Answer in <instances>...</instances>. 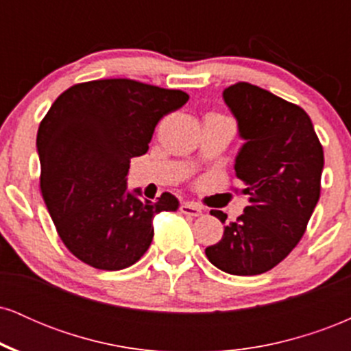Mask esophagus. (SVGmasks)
Returning <instances> with one entry per match:
<instances>
[{
    "instance_id": "1",
    "label": "esophagus",
    "mask_w": 351,
    "mask_h": 351,
    "mask_svg": "<svg viewBox=\"0 0 351 351\" xmlns=\"http://www.w3.org/2000/svg\"><path fill=\"white\" fill-rule=\"evenodd\" d=\"M180 211L183 213V215L193 216V217L203 215V209H201L199 206H196V204H193V203H183L180 206Z\"/></svg>"
}]
</instances>
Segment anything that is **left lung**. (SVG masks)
<instances>
[{
    "label": "left lung",
    "mask_w": 351,
    "mask_h": 351,
    "mask_svg": "<svg viewBox=\"0 0 351 351\" xmlns=\"http://www.w3.org/2000/svg\"><path fill=\"white\" fill-rule=\"evenodd\" d=\"M224 104L244 140L234 160L249 206L206 247L209 263L232 276H257L291 254L320 198L324 148L307 112L264 88L239 82L224 88Z\"/></svg>",
    "instance_id": "obj_1"
}]
</instances>
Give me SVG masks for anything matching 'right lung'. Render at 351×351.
I'll list each match as a JSON object with an SVG mask.
<instances>
[{"label": "right lung", "instance_id": "right-lung-1", "mask_svg": "<svg viewBox=\"0 0 351 351\" xmlns=\"http://www.w3.org/2000/svg\"><path fill=\"white\" fill-rule=\"evenodd\" d=\"M188 99L181 90L106 79L72 86L51 106L36 138L41 193L60 239L82 263L130 267L150 247L153 217L178 209L171 193L142 199L127 175L130 158L148 152L160 119Z\"/></svg>", "mask_w": 351, "mask_h": 351}]
</instances>
